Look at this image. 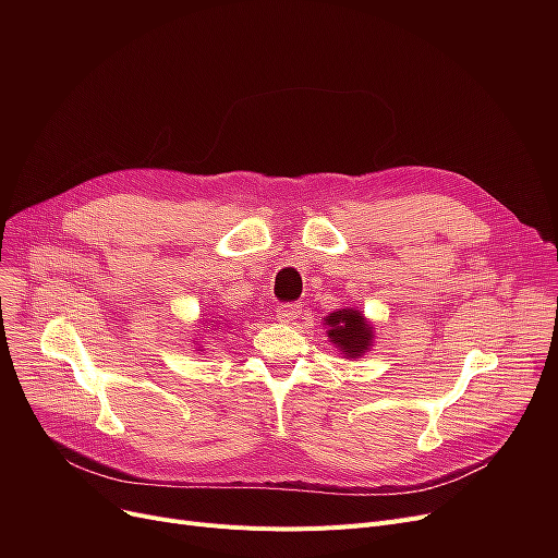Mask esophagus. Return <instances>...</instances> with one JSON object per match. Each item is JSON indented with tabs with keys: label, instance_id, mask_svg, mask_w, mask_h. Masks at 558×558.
Wrapping results in <instances>:
<instances>
[{
	"label": "esophagus",
	"instance_id": "34e87169",
	"mask_svg": "<svg viewBox=\"0 0 558 558\" xmlns=\"http://www.w3.org/2000/svg\"><path fill=\"white\" fill-rule=\"evenodd\" d=\"M301 314H303V307L299 303H287L276 310V316H278V320H282V324H289V320L299 318Z\"/></svg>",
	"mask_w": 558,
	"mask_h": 558
}]
</instances>
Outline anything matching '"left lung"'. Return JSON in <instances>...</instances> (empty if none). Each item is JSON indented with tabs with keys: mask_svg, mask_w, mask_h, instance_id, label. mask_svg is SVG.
Here are the masks:
<instances>
[{
	"mask_svg": "<svg viewBox=\"0 0 558 558\" xmlns=\"http://www.w3.org/2000/svg\"><path fill=\"white\" fill-rule=\"evenodd\" d=\"M330 343L345 360H360L373 348L375 328L357 307H343L324 316Z\"/></svg>",
	"mask_w": 558,
	"mask_h": 558,
	"instance_id": "left-lung-1",
	"label": "left lung"
}]
</instances>
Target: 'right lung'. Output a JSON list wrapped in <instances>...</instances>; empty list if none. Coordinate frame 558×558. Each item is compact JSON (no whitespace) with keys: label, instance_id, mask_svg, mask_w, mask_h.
Returning <instances> with one entry per match:
<instances>
[{"label":"right lung","instance_id":"add662e5","mask_svg":"<svg viewBox=\"0 0 558 558\" xmlns=\"http://www.w3.org/2000/svg\"><path fill=\"white\" fill-rule=\"evenodd\" d=\"M226 326H228V324H226ZM226 326L221 324L219 316H217V320H210V330H219V332H221V328H226ZM194 343H196V350H203V345H201L198 341H194Z\"/></svg>","mask_w":558,"mask_h":558}]
</instances>
